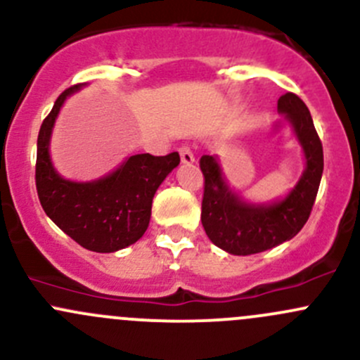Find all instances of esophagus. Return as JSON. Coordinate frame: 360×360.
Here are the masks:
<instances>
[{"label":"esophagus","mask_w":360,"mask_h":360,"mask_svg":"<svg viewBox=\"0 0 360 360\" xmlns=\"http://www.w3.org/2000/svg\"><path fill=\"white\" fill-rule=\"evenodd\" d=\"M179 155H181V162L183 163H193L195 162V155H193V151H191L190 146H181Z\"/></svg>","instance_id":"34e87169"}]
</instances>
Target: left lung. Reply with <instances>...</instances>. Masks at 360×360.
<instances>
[{"instance_id": "left-lung-1", "label": "left lung", "mask_w": 360, "mask_h": 360, "mask_svg": "<svg viewBox=\"0 0 360 360\" xmlns=\"http://www.w3.org/2000/svg\"><path fill=\"white\" fill-rule=\"evenodd\" d=\"M277 108L291 120L307 158L303 176L284 200L268 205L245 203L226 186L217 160L210 155L200 158L203 230L214 245L235 256L263 252L291 240L310 217L317 197L324 170V153L310 111L292 92L284 94Z\"/></svg>"}]
</instances>
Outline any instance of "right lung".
Instances as JSON below:
<instances>
[{"instance_id": "1", "label": "right lung", "mask_w": 360, "mask_h": 360, "mask_svg": "<svg viewBox=\"0 0 360 360\" xmlns=\"http://www.w3.org/2000/svg\"><path fill=\"white\" fill-rule=\"evenodd\" d=\"M82 83L64 90L43 120L36 151V190L46 216L76 244L94 252H115L136 244L148 230L155 193L179 165V153L134 155L110 176L92 183L60 177L50 162V136L64 101Z\"/></svg>"}]
</instances>
